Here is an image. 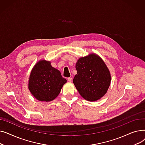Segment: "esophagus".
Wrapping results in <instances>:
<instances>
[{"mask_svg":"<svg viewBox=\"0 0 145 145\" xmlns=\"http://www.w3.org/2000/svg\"><path fill=\"white\" fill-rule=\"evenodd\" d=\"M67 80H68V82H72V80H73V79H72V78H67Z\"/></svg>","mask_w":145,"mask_h":145,"instance_id":"obj_1","label":"esophagus"}]
</instances>
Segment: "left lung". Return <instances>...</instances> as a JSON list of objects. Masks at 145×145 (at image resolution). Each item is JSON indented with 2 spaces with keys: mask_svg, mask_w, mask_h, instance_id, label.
I'll return each instance as SVG.
<instances>
[{
  "mask_svg": "<svg viewBox=\"0 0 145 145\" xmlns=\"http://www.w3.org/2000/svg\"><path fill=\"white\" fill-rule=\"evenodd\" d=\"M78 73L73 83L80 95L88 101L103 96L110 83V74L103 61L95 54L80 58L76 65Z\"/></svg>",
  "mask_w": 145,
  "mask_h": 145,
  "instance_id": "1",
  "label": "left lung"
}]
</instances>
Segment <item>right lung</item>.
Instances as JSON below:
<instances>
[{
    "label": "right lung",
    "mask_w": 145,
    "mask_h": 145,
    "mask_svg": "<svg viewBox=\"0 0 145 145\" xmlns=\"http://www.w3.org/2000/svg\"><path fill=\"white\" fill-rule=\"evenodd\" d=\"M66 79L50 62L42 60L33 69L29 80V89L36 99L50 102L58 96Z\"/></svg>",
    "instance_id": "add662e5"
}]
</instances>
